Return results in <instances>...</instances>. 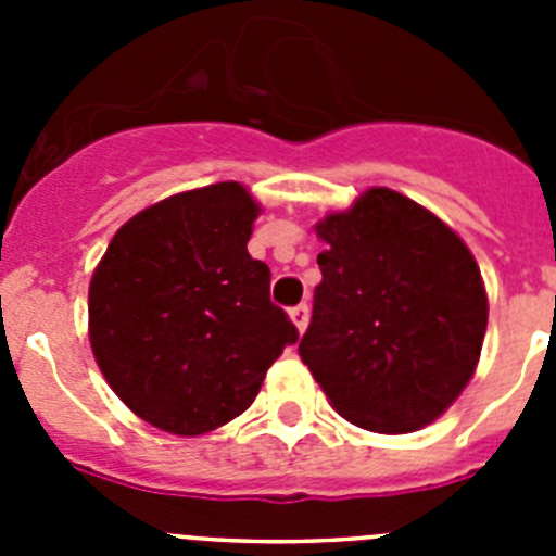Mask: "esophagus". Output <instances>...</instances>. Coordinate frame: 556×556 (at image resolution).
<instances>
[{
	"label": "esophagus",
	"instance_id": "obj_1",
	"mask_svg": "<svg viewBox=\"0 0 556 556\" xmlns=\"http://www.w3.org/2000/svg\"><path fill=\"white\" fill-rule=\"evenodd\" d=\"M289 320L294 323V328H298L301 333L306 331V328H308V306H306V303L289 308Z\"/></svg>",
	"mask_w": 556,
	"mask_h": 556
}]
</instances>
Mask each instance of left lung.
I'll return each instance as SVG.
<instances>
[{
	"instance_id": "8db88e82",
	"label": "left lung",
	"mask_w": 556,
	"mask_h": 556,
	"mask_svg": "<svg viewBox=\"0 0 556 556\" xmlns=\"http://www.w3.org/2000/svg\"><path fill=\"white\" fill-rule=\"evenodd\" d=\"M328 244L298 353L353 426L409 434L468 387L488 331V292L468 244L397 191L367 189L317 223Z\"/></svg>"
}]
</instances>
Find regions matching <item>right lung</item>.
I'll list each match as a JSON object with an SVG mask.
<instances>
[{"instance_id": "add662e5", "label": "right lung", "mask_w": 556, "mask_h": 556, "mask_svg": "<svg viewBox=\"0 0 556 556\" xmlns=\"http://www.w3.org/2000/svg\"><path fill=\"white\" fill-rule=\"evenodd\" d=\"M258 203L236 180L180 191L127 219L88 287V339L111 390L141 420L198 437L255 401L298 342L248 253Z\"/></svg>"}]
</instances>
